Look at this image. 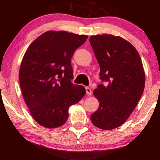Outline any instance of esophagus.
<instances>
[{"label": "esophagus", "instance_id": "esophagus-1", "mask_svg": "<svg viewBox=\"0 0 160 160\" xmlns=\"http://www.w3.org/2000/svg\"><path fill=\"white\" fill-rule=\"evenodd\" d=\"M85 89H86V93L87 95H92V91L91 90V89L89 88V87H85Z\"/></svg>", "mask_w": 160, "mask_h": 160}]
</instances>
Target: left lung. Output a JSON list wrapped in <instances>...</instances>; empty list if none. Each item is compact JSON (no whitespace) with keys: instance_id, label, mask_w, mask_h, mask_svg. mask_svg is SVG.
Returning <instances> with one entry per match:
<instances>
[{"instance_id":"1","label":"left lung","mask_w":160,"mask_h":160,"mask_svg":"<svg viewBox=\"0 0 160 160\" xmlns=\"http://www.w3.org/2000/svg\"><path fill=\"white\" fill-rule=\"evenodd\" d=\"M100 65V78L93 92L100 102L91 115L95 126L113 130L123 124L132 112L145 87V73L138 52L120 36L96 35L89 38Z\"/></svg>"}]
</instances>
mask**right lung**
<instances>
[{"mask_svg":"<svg viewBox=\"0 0 160 160\" xmlns=\"http://www.w3.org/2000/svg\"><path fill=\"white\" fill-rule=\"evenodd\" d=\"M88 38L66 31H47L28 48L19 69V84L33 119L41 126L55 128L68 118L69 107L86 90L71 82V60Z\"/></svg>","mask_w":160,"mask_h":160,"instance_id":"obj_1","label":"right lung"}]
</instances>
